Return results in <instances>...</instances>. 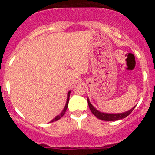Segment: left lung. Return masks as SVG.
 Here are the masks:
<instances>
[{
    "instance_id": "1",
    "label": "left lung",
    "mask_w": 155,
    "mask_h": 155,
    "mask_svg": "<svg viewBox=\"0 0 155 155\" xmlns=\"http://www.w3.org/2000/svg\"><path fill=\"white\" fill-rule=\"evenodd\" d=\"M87 104H88L89 109L91 111L92 113H93L97 118H99V119L101 120H103V121H117V120L122 119V118H126L127 116H128V115L132 112V111L134 110V108H135V107H134L133 109H131L130 110L127 111V112H123V113L109 114L103 113V112H101L98 110H97V109L91 105V104L90 101H89L88 98H87Z\"/></svg>"
}]
</instances>
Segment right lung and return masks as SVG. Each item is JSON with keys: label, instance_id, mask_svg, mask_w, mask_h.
Segmentation results:
<instances>
[{"label": "right lung", "instance_id": "obj_1", "mask_svg": "<svg viewBox=\"0 0 155 155\" xmlns=\"http://www.w3.org/2000/svg\"><path fill=\"white\" fill-rule=\"evenodd\" d=\"M70 91H69V92H68V100H67L66 105H65V107H64V110L62 111V112H61V113L60 115H58V116H56L55 118H54V119H53V120H51V121H50L49 123H51V122H53V121H58V120H59V119H60V118H61V117L63 116L64 115V114H65V112H66V111H67V109H68V107L69 99H70Z\"/></svg>", "mask_w": 155, "mask_h": 155}]
</instances>
